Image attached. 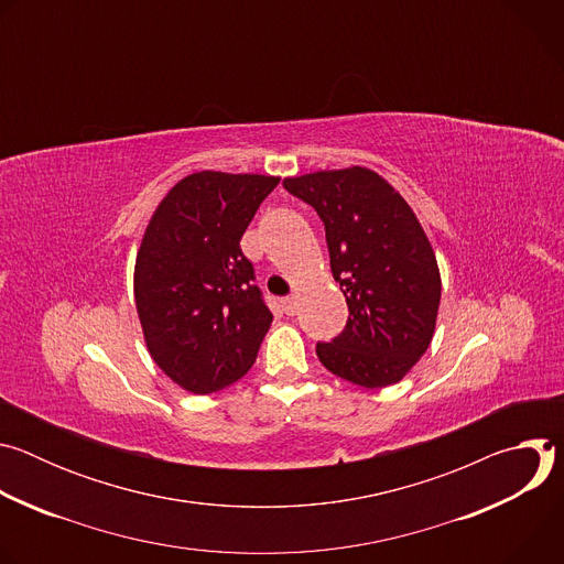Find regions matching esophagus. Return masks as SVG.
Listing matches in <instances>:
<instances>
[{
  "mask_svg": "<svg viewBox=\"0 0 564 564\" xmlns=\"http://www.w3.org/2000/svg\"><path fill=\"white\" fill-rule=\"evenodd\" d=\"M281 307H283V312L285 314H296V310H299V303H296V296H285V299H281Z\"/></svg>",
  "mask_w": 564,
  "mask_h": 564,
  "instance_id": "1",
  "label": "esophagus"
}]
</instances>
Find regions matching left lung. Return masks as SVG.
<instances>
[{
	"label": "left lung",
	"mask_w": 564,
	"mask_h": 564,
	"mask_svg": "<svg viewBox=\"0 0 564 564\" xmlns=\"http://www.w3.org/2000/svg\"><path fill=\"white\" fill-rule=\"evenodd\" d=\"M283 187L324 220L333 276L350 310L341 335L316 344L318 361L364 388L397 383L431 346L442 296L417 216L366 167L285 178Z\"/></svg>",
	"instance_id": "obj_1"
}]
</instances>
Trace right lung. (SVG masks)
<instances>
[{
	"label": "right lung",
	"mask_w": 564,
	"mask_h": 564,
	"mask_svg": "<svg viewBox=\"0 0 564 564\" xmlns=\"http://www.w3.org/2000/svg\"><path fill=\"white\" fill-rule=\"evenodd\" d=\"M276 176L198 172L153 212L135 257L133 292L151 359L194 394L243 377L272 324L254 265L240 252Z\"/></svg>",
	"instance_id": "obj_1"
}]
</instances>
